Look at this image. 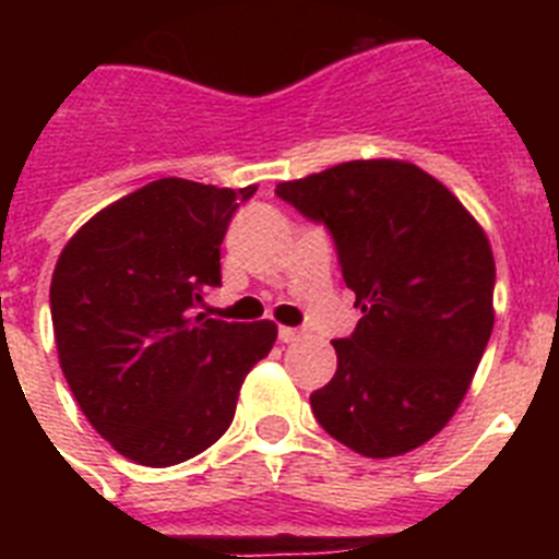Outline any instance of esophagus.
Segmentation results:
<instances>
[{
    "instance_id": "1",
    "label": "esophagus",
    "mask_w": 559,
    "mask_h": 559,
    "mask_svg": "<svg viewBox=\"0 0 559 559\" xmlns=\"http://www.w3.org/2000/svg\"><path fill=\"white\" fill-rule=\"evenodd\" d=\"M280 341H283V344H294V341H299L302 338V330H296V328H280Z\"/></svg>"
}]
</instances>
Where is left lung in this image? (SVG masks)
I'll use <instances>...</instances> for the list:
<instances>
[{
  "label": "left lung",
  "instance_id": "1",
  "mask_svg": "<svg viewBox=\"0 0 559 559\" xmlns=\"http://www.w3.org/2000/svg\"><path fill=\"white\" fill-rule=\"evenodd\" d=\"M274 192L330 231L364 313L333 341V380L310 394L319 426L369 459L414 451L453 417L490 341L487 235L408 162H344Z\"/></svg>",
  "mask_w": 559,
  "mask_h": 559
}]
</instances>
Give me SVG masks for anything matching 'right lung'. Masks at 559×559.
I'll use <instances>...</instances> for the list:
<instances>
[{"label": "right lung", "instance_id": "obj_1", "mask_svg": "<svg viewBox=\"0 0 559 559\" xmlns=\"http://www.w3.org/2000/svg\"><path fill=\"white\" fill-rule=\"evenodd\" d=\"M257 187L159 179L114 201L61 251L49 285L63 378L114 451L147 467L199 456L274 347L271 322L195 313L221 285V243Z\"/></svg>", "mask_w": 559, "mask_h": 559}]
</instances>
